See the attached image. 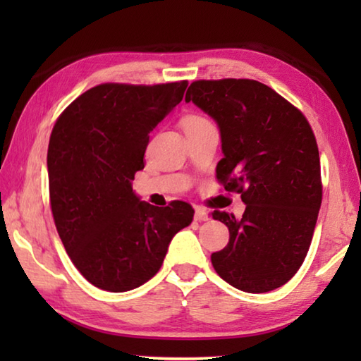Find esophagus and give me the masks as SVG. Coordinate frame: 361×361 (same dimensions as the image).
Masks as SVG:
<instances>
[{
	"instance_id": "1",
	"label": "esophagus",
	"mask_w": 361,
	"mask_h": 361,
	"mask_svg": "<svg viewBox=\"0 0 361 361\" xmlns=\"http://www.w3.org/2000/svg\"><path fill=\"white\" fill-rule=\"evenodd\" d=\"M210 218L209 212H207L205 209H202V207H195V213H194V219L195 221H207V219Z\"/></svg>"
}]
</instances>
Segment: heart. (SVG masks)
I'll use <instances>...</instances> for the list:
<instances>
[{"mask_svg":"<svg viewBox=\"0 0 361 361\" xmlns=\"http://www.w3.org/2000/svg\"><path fill=\"white\" fill-rule=\"evenodd\" d=\"M202 122H207V119H204L202 116H188V118L183 119V126L189 127V126H197V124H202Z\"/></svg>","mask_w":361,"mask_h":361,"instance_id":"obj_1","label":"heart"}]
</instances>
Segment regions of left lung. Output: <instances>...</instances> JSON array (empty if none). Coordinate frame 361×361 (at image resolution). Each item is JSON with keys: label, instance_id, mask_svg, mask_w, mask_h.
<instances>
[{"label": "left lung", "instance_id": "1", "mask_svg": "<svg viewBox=\"0 0 361 361\" xmlns=\"http://www.w3.org/2000/svg\"><path fill=\"white\" fill-rule=\"evenodd\" d=\"M185 100L216 122L224 156L216 178L247 205L242 218L212 213L229 229L212 264L237 290H276L301 267L322 205L314 132L299 109L253 79L194 81Z\"/></svg>", "mask_w": 361, "mask_h": 361}]
</instances>
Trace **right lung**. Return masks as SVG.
<instances>
[{"label": "right lung", "mask_w": 361, "mask_h": 361, "mask_svg": "<svg viewBox=\"0 0 361 361\" xmlns=\"http://www.w3.org/2000/svg\"><path fill=\"white\" fill-rule=\"evenodd\" d=\"M186 81L100 84L60 114L47 149L51 209L66 253L97 288L122 293L161 269L192 207L145 202L132 189L149 133L178 105Z\"/></svg>", "instance_id": "right-lung-1"}]
</instances>
